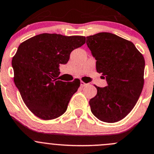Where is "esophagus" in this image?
Returning <instances> with one entry per match:
<instances>
[{"mask_svg": "<svg viewBox=\"0 0 154 154\" xmlns=\"http://www.w3.org/2000/svg\"><path fill=\"white\" fill-rule=\"evenodd\" d=\"M87 85H88V84H86V83H84V82H83V81H81V82H80V86H81L82 87H87Z\"/></svg>", "mask_w": 154, "mask_h": 154, "instance_id": "esophagus-1", "label": "esophagus"}]
</instances>
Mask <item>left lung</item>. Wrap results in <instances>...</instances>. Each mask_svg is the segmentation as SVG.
Wrapping results in <instances>:
<instances>
[{"mask_svg":"<svg viewBox=\"0 0 154 154\" xmlns=\"http://www.w3.org/2000/svg\"><path fill=\"white\" fill-rule=\"evenodd\" d=\"M87 45L97 60L107 86L99 87L90 100L92 113L102 122L113 123L124 119L134 107L143 87L145 61L130 41L110 32L87 37Z\"/></svg>","mask_w":154,"mask_h":154,"instance_id":"obj_1","label":"left lung"}]
</instances>
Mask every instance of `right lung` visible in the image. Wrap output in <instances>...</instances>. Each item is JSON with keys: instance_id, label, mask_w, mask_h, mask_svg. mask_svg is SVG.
Here are the masks:
<instances>
[{"instance_id": "1", "label": "right lung", "mask_w": 154, "mask_h": 154, "mask_svg": "<svg viewBox=\"0 0 154 154\" xmlns=\"http://www.w3.org/2000/svg\"><path fill=\"white\" fill-rule=\"evenodd\" d=\"M85 36L42 33L21 43L12 59L14 84L29 109L44 120L64 114L80 81L58 80L60 64L85 43Z\"/></svg>"}]
</instances>
